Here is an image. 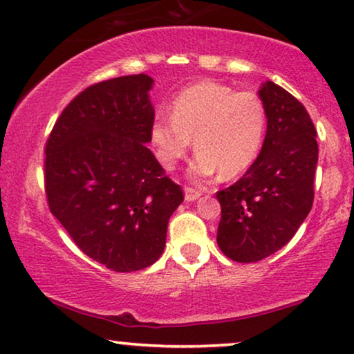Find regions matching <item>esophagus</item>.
Wrapping results in <instances>:
<instances>
[{
	"instance_id": "obj_1",
	"label": "esophagus",
	"mask_w": 354,
	"mask_h": 354,
	"mask_svg": "<svg viewBox=\"0 0 354 354\" xmlns=\"http://www.w3.org/2000/svg\"><path fill=\"white\" fill-rule=\"evenodd\" d=\"M200 196H201L200 190H195V188H192V187H185V200L187 201H195V200H198Z\"/></svg>"
}]
</instances>
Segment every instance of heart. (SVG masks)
I'll list each match as a JSON object with an SVG mask.
<instances>
[{
    "label": "heart",
    "mask_w": 354,
    "mask_h": 354,
    "mask_svg": "<svg viewBox=\"0 0 354 354\" xmlns=\"http://www.w3.org/2000/svg\"><path fill=\"white\" fill-rule=\"evenodd\" d=\"M267 131V110L254 91H234L214 81L183 89L171 104V115L154 117L149 140L159 164L172 171L195 138L196 153L188 167L195 180L218 174L236 177L259 156Z\"/></svg>",
    "instance_id": "1"
}]
</instances>
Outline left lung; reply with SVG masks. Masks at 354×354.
<instances>
[{"label": "left lung", "instance_id": "obj_1", "mask_svg": "<svg viewBox=\"0 0 354 354\" xmlns=\"http://www.w3.org/2000/svg\"><path fill=\"white\" fill-rule=\"evenodd\" d=\"M267 135L245 176L219 190L218 245L227 259L250 263L291 241L314 201L317 131L304 105L273 81L259 91Z\"/></svg>", "mask_w": 354, "mask_h": 354}]
</instances>
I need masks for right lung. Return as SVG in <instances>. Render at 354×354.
<instances>
[{"instance_id": "1", "label": "right lung", "mask_w": 354, "mask_h": 354, "mask_svg": "<svg viewBox=\"0 0 354 354\" xmlns=\"http://www.w3.org/2000/svg\"><path fill=\"white\" fill-rule=\"evenodd\" d=\"M153 77L131 75L86 87L45 145L48 208L87 257L113 272L153 265L182 188L146 148Z\"/></svg>"}]
</instances>
